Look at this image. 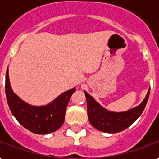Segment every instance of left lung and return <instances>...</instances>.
Returning <instances> with one entry per match:
<instances>
[{"mask_svg": "<svg viewBox=\"0 0 159 159\" xmlns=\"http://www.w3.org/2000/svg\"><path fill=\"white\" fill-rule=\"evenodd\" d=\"M87 103V114L91 125L98 131L116 133L129 127L144 111L148 101L150 89L144 101L139 107L124 112H113L103 108L91 95L85 92Z\"/></svg>", "mask_w": 159, "mask_h": 159, "instance_id": "1", "label": "left lung"}]
</instances>
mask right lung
Wrapping results in <instances>:
<instances>
[{"instance_id":"right-lung-1","label":"right lung","mask_w":159,"mask_h":159,"mask_svg":"<svg viewBox=\"0 0 159 159\" xmlns=\"http://www.w3.org/2000/svg\"><path fill=\"white\" fill-rule=\"evenodd\" d=\"M5 92L11 112L23 127L36 134H48L55 132L62 125L67 104L75 88L63 93L47 106L34 107L14 93L9 83L8 70H7Z\"/></svg>"}]
</instances>
